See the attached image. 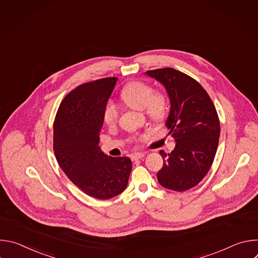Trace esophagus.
I'll return each mask as SVG.
<instances>
[{
    "label": "esophagus",
    "mask_w": 258,
    "mask_h": 258,
    "mask_svg": "<svg viewBox=\"0 0 258 258\" xmlns=\"http://www.w3.org/2000/svg\"><path fill=\"white\" fill-rule=\"evenodd\" d=\"M145 156H146V153H144V152H141V153H136V154H134V155H133L132 159H133V161H134V160H139V159H142V158H144Z\"/></svg>",
    "instance_id": "esophagus-1"
}]
</instances>
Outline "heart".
<instances>
[{
	"label": "heart",
	"mask_w": 258,
	"mask_h": 258,
	"mask_svg": "<svg viewBox=\"0 0 258 258\" xmlns=\"http://www.w3.org/2000/svg\"><path fill=\"white\" fill-rule=\"evenodd\" d=\"M122 100L136 110H144L148 117L154 121H161L168 111V101L164 93L154 91V88L144 82H132L120 93ZM102 118L105 124L112 125L118 118V107L108 100L103 108Z\"/></svg>",
	"instance_id": "heart-1"
}]
</instances>
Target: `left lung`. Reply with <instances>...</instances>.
<instances>
[{"label":"left lung","mask_w":258,"mask_h":258,"mask_svg":"<svg viewBox=\"0 0 258 258\" xmlns=\"http://www.w3.org/2000/svg\"><path fill=\"white\" fill-rule=\"evenodd\" d=\"M162 84L168 94L170 110L165 122L175 148L159 153L163 166L157 172L160 185L183 192L204 178L210 169L218 145L220 126L216 109L202 86L173 68L146 71Z\"/></svg>","instance_id":"1"}]
</instances>
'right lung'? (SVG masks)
<instances>
[{
	"mask_svg": "<svg viewBox=\"0 0 258 258\" xmlns=\"http://www.w3.org/2000/svg\"><path fill=\"white\" fill-rule=\"evenodd\" d=\"M116 81L101 79L72 90L54 121L53 148L60 167L83 192L100 200L122 193L132 170L128 157L107 156L99 147L103 108Z\"/></svg>",
	"mask_w": 258,
	"mask_h": 258,
	"instance_id": "add662e5",
	"label": "right lung"
}]
</instances>
